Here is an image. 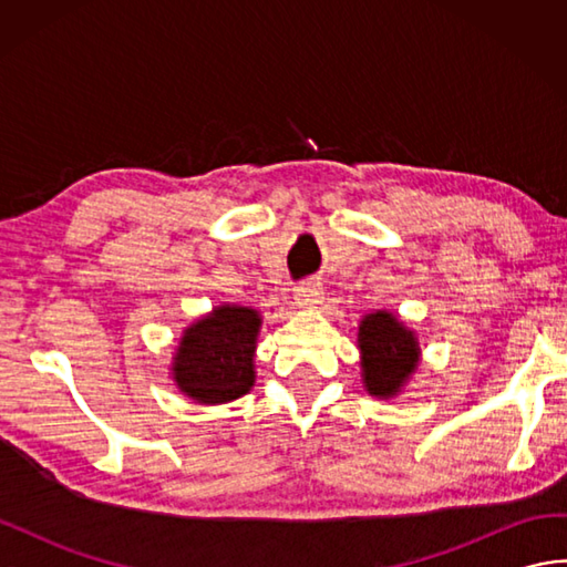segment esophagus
Here are the masks:
<instances>
[{
  "instance_id": "1",
  "label": "esophagus",
  "mask_w": 567,
  "mask_h": 567,
  "mask_svg": "<svg viewBox=\"0 0 567 567\" xmlns=\"http://www.w3.org/2000/svg\"><path fill=\"white\" fill-rule=\"evenodd\" d=\"M295 302L302 309H317L323 302L321 282H302L295 290Z\"/></svg>"
}]
</instances>
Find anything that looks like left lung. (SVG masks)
Here are the masks:
<instances>
[{
  "label": "left lung",
  "instance_id": "left-lung-1",
  "mask_svg": "<svg viewBox=\"0 0 567 567\" xmlns=\"http://www.w3.org/2000/svg\"><path fill=\"white\" fill-rule=\"evenodd\" d=\"M358 351L363 388L378 400L402 394L421 363L416 331L388 309H375L360 319Z\"/></svg>",
  "mask_w": 567,
  "mask_h": 567
}]
</instances>
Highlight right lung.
Here are the masks:
<instances>
[{"instance_id": "add662e5", "label": "right lung", "mask_w": 567, "mask_h": 567, "mask_svg": "<svg viewBox=\"0 0 567 567\" xmlns=\"http://www.w3.org/2000/svg\"><path fill=\"white\" fill-rule=\"evenodd\" d=\"M262 327L258 309L219 305L192 321L175 346L171 378L195 404L234 402L256 384V348Z\"/></svg>"}]
</instances>
